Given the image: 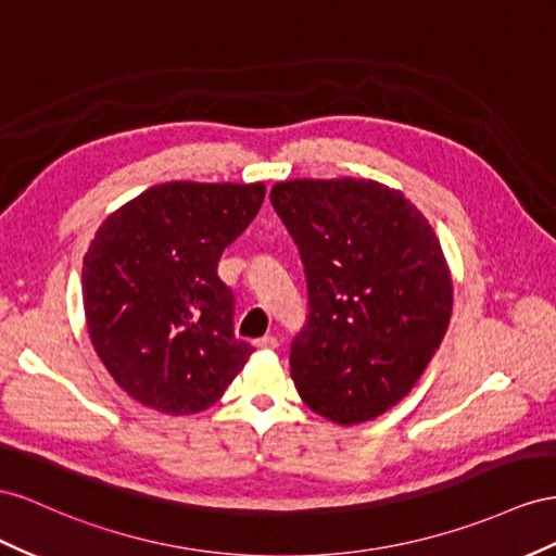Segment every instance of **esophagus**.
<instances>
[{
  "label": "esophagus",
  "mask_w": 556,
  "mask_h": 556,
  "mask_svg": "<svg viewBox=\"0 0 556 556\" xmlns=\"http://www.w3.org/2000/svg\"><path fill=\"white\" fill-rule=\"evenodd\" d=\"M254 346L262 349V351H274V349L278 346V339H276V337H271V334H266V337H262V339L254 341Z\"/></svg>",
  "instance_id": "34e87169"
}]
</instances>
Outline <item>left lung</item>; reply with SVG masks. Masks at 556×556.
Listing matches in <instances>:
<instances>
[{
    "mask_svg": "<svg viewBox=\"0 0 556 556\" xmlns=\"http://www.w3.org/2000/svg\"><path fill=\"white\" fill-rule=\"evenodd\" d=\"M271 205L304 264L308 315L290 343L299 395L351 426L409 393L452 318V278L428 219L371 179H292Z\"/></svg>",
    "mask_w": 556,
    "mask_h": 556,
    "instance_id": "obj_1",
    "label": "left lung"
}]
</instances>
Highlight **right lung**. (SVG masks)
<instances>
[{
    "label": "right lung",
    "instance_id": "obj_1",
    "mask_svg": "<svg viewBox=\"0 0 556 556\" xmlns=\"http://www.w3.org/2000/svg\"><path fill=\"white\" fill-rule=\"evenodd\" d=\"M264 185L168 182L102 222L84 257L88 334L126 393L163 414L215 404L252 346L233 334L222 252L264 201Z\"/></svg>",
    "mask_w": 556,
    "mask_h": 556
}]
</instances>
